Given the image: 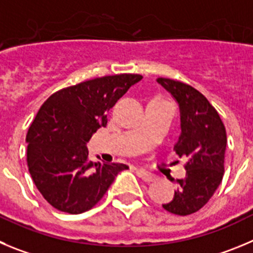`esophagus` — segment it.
<instances>
[{"label":"esophagus","mask_w":253,"mask_h":253,"mask_svg":"<svg viewBox=\"0 0 253 253\" xmlns=\"http://www.w3.org/2000/svg\"><path fill=\"white\" fill-rule=\"evenodd\" d=\"M136 173H137L138 177H141L145 182H152V181L156 180V176L155 174L150 173V172L145 171V169H137L136 171Z\"/></svg>","instance_id":"obj_1"}]
</instances>
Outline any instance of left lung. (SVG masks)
<instances>
[{
    "mask_svg": "<svg viewBox=\"0 0 253 253\" xmlns=\"http://www.w3.org/2000/svg\"><path fill=\"white\" fill-rule=\"evenodd\" d=\"M157 82L176 98L181 112V136L173 150L186 157V177L176 180L172 201L162 205L169 213L187 216L201 210L222 181L227 136L216 108L187 84L160 77Z\"/></svg>",
    "mask_w": 253,
    "mask_h": 253,
    "instance_id": "8db88e82",
    "label": "left lung"
}]
</instances>
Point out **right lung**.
Masks as SVG:
<instances>
[{
    "label": "right lung",
    "instance_id": "right-lung-1",
    "mask_svg": "<svg viewBox=\"0 0 253 253\" xmlns=\"http://www.w3.org/2000/svg\"><path fill=\"white\" fill-rule=\"evenodd\" d=\"M137 73L97 77L51 94L28 128L27 166L43 198L61 212L77 214L100 202L124 164L88 161L86 142L107 125V112L141 81Z\"/></svg>",
    "mask_w": 253,
    "mask_h": 253
}]
</instances>
